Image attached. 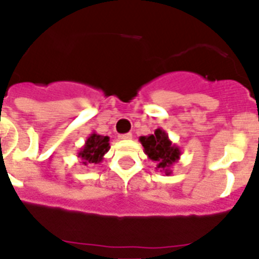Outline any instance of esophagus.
I'll list each match as a JSON object with an SVG mask.
<instances>
[{
  "mask_svg": "<svg viewBox=\"0 0 259 259\" xmlns=\"http://www.w3.org/2000/svg\"><path fill=\"white\" fill-rule=\"evenodd\" d=\"M119 140H132V133H126V134H121V136H118Z\"/></svg>",
  "mask_w": 259,
  "mask_h": 259,
  "instance_id": "1",
  "label": "esophagus"
}]
</instances>
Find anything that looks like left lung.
Segmentation results:
<instances>
[{
  "label": "left lung",
  "mask_w": 259,
  "mask_h": 259,
  "mask_svg": "<svg viewBox=\"0 0 259 259\" xmlns=\"http://www.w3.org/2000/svg\"><path fill=\"white\" fill-rule=\"evenodd\" d=\"M145 154L156 163V170H160L166 175L172 174V166L180 159L182 151L168 138V134L163 129H156L154 134L140 137Z\"/></svg>",
  "instance_id": "obj_1"
}]
</instances>
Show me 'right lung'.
Listing matches in <instances>:
<instances>
[{
    "label": "right lung",
    "instance_id": "1",
    "mask_svg": "<svg viewBox=\"0 0 259 259\" xmlns=\"http://www.w3.org/2000/svg\"><path fill=\"white\" fill-rule=\"evenodd\" d=\"M109 137L92 133L87 138L84 146L77 153V156L81 159L84 166L92 163L97 164L104 159V155L109 151Z\"/></svg>",
    "mask_w": 259,
    "mask_h": 259
}]
</instances>
